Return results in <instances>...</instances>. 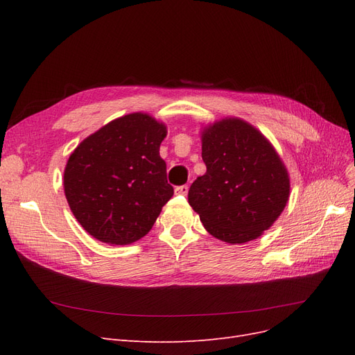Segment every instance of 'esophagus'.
Instances as JSON below:
<instances>
[{
	"label": "esophagus",
	"instance_id": "esophagus-1",
	"mask_svg": "<svg viewBox=\"0 0 355 355\" xmlns=\"http://www.w3.org/2000/svg\"><path fill=\"white\" fill-rule=\"evenodd\" d=\"M188 185H180V187H176L175 188V192L176 194H179V196H187L188 194Z\"/></svg>",
	"mask_w": 355,
	"mask_h": 355
}]
</instances>
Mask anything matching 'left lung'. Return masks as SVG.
<instances>
[{"label": "left lung", "mask_w": 355, "mask_h": 355, "mask_svg": "<svg viewBox=\"0 0 355 355\" xmlns=\"http://www.w3.org/2000/svg\"><path fill=\"white\" fill-rule=\"evenodd\" d=\"M207 170L189 188V206L213 237L241 244L261 237L288 201L290 179L270 141L240 118H225L201 133Z\"/></svg>", "instance_id": "left-lung-1"}]
</instances>
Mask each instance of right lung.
I'll use <instances>...</instances> for the list:
<instances>
[{
    "label": "right lung",
    "instance_id": "obj_1",
    "mask_svg": "<svg viewBox=\"0 0 355 355\" xmlns=\"http://www.w3.org/2000/svg\"><path fill=\"white\" fill-rule=\"evenodd\" d=\"M166 124L142 112L108 123L71 154L63 188L75 219L92 237L130 244L151 231L173 196L159 145Z\"/></svg>",
    "mask_w": 355,
    "mask_h": 355
}]
</instances>
